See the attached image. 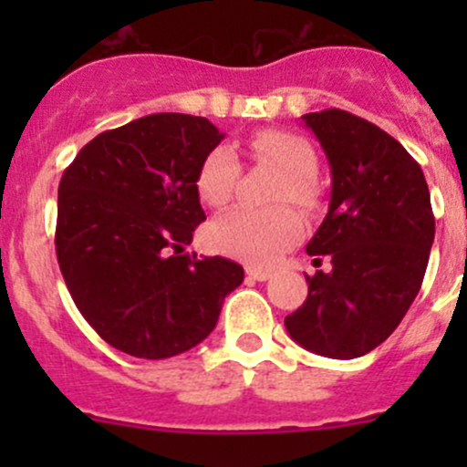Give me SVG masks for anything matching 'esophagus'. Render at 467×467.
<instances>
[{
  "label": "esophagus",
  "mask_w": 467,
  "mask_h": 467,
  "mask_svg": "<svg viewBox=\"0 0 467 467\" xmlns=\"http://www.w3.org/2000/svg\"><path fill=\"white\" fill-rule=\"evenodd\" d=\"M246 275L248 277H253V280H257V282H264V280H268V277L273 275L271 271H268V268H246Z\"/></svg>",
  "instance_id": "34e87169"
}]
</instances>
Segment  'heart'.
<instances>
[{
	"label": "heart",
	"mask_w": 467,
	"mask_h": 467,
	"mask_svg": "<svg viewBox=\"0 0 467 467\" xmlns=\"http://www.w3.org/2000/svg\"><path fill=\"white\" fill-rule=\"evenodd\" d=\"M248 150L257 162L271 164L282 173L273 192L275 203H291L312 210L318 203V182L314 181L317 150L300 135L289 130H260L248 140ZM239 182L237 155L228 146H216L205 155L196 176L201 201L212 207L225 205L233 199ZM303 237V219L289 205L271 210L233 207L207 225V246L221 255L248 264L275 262L286 248Z\"/></svg>",
	"instance_id": "obj_1"
}]
</instances>
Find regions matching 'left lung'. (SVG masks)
<instances>
[{"label":"left lung","instance_id":"obj_1","mask_svg":"<svg viewBox=\"0 0 467 467\" xmlns=\"http://www.w3.org/2000/svg\"><path fill=\"white\" fill-rule=\"evenodd\" d=\"M303 121L332 173L307 253L327 255L332 271L307 275V300L285 325L305 350L355 359L393 334L420 291L436 233L430 187L407 149L370 121L337 108Z\"/></svg>","mask_w":467,"mask_h":467}]
</instances>
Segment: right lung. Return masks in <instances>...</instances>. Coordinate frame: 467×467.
<instances>
[{
  "label": "right lung",
  "instance_id": "add662e5",
  "mask_svg": "<svg viewBox=\"0 0 467 467\" xmlns=\"http://www.w3.org/2000/svg\"><path fill=\"white\" fill-rule=\"evenodd\" d=\"M221 140L205 117L155 112L97 135L60 178V273L83 318L126 355L192 350L244 282L237 262L182 253L205 221L196 176Z\"/></svg>",
  "mask_w": 467,
  "mask_h": 467
}]
</instances>
